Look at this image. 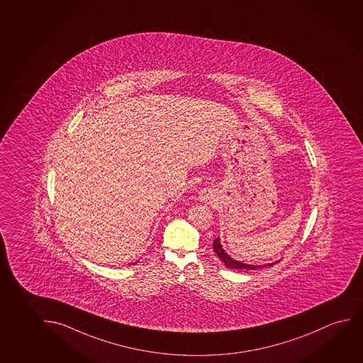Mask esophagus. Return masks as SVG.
<instances>
[{
    "label": "esophagus",
    "mask_w": 363,
    "mask_h": 363,
    "mask_svg": "<svg viewBox=\"0 0 363 363\" xmlns=\"http://www.w3.org/2000/svg\"><path fill=\"white\" fill-rule=\"evenodd\" d=\"M210 199H211V196H210L208 191H204V193L200 194V200H201V201H209Z\"/></svg>",
    "instance_id": "34e87169"
}]
</instances>
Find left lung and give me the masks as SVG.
Returning <instances> with one entry per match:
<instances>
[{"instance_id": "8db88e82", "label": "left lung", "mask_w": 363, "mask_h": 363, "mask_svg": "<svg viewBox=\"0 0 363 363\" xmlns=\"http://www.w3.org/2000/svg\"><path fill=\"white\" fill-rule=\"evenodd\" d=\"M213 249H214L215 254L219 256L220 260L224 262L225 266H226L228 269H234V270H256V269H261V267L272 266L276 264V262H272V264H267V265H250V264H245V262L234 260V259H231V257L225 252L223 246L220 244L219 238H216L214 242H213ZM277 262H279V261H277Z\"/></svg>"}]
</instances>
